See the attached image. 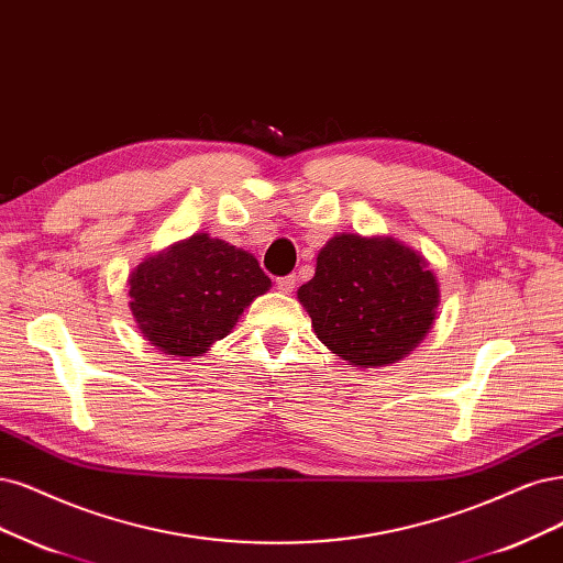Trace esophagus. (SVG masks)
<instances>
[{"instance_id": "esophagus-1", "label": "esophagus", "mask_w": 563, "mask_h": 563, "mask_svg": "<svg viewBox=\"0 0 563 563\" xmlns=\"http://www.w3.org/2000/svg\"><path fill=\"white\" fill-rule=\"evenodd\" d=\"M277 288L282 290V294H290V290L296 288V277H294V275L277 277Z\"/></svg>"}]
</instances>
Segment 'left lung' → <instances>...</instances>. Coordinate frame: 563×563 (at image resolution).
<instances>
[{"label": "left lung", "instance_id": "left-lung-1", "mask_svg": "<svg viewBox=\"0 0 563 563\" xmlns=\"http://www.w3.org/2000/svg\"><path fill=\"white\" fill-rule=\"evenodd\" d=\"M438 282L423 258L396 240L340 235L317 258L298 298L317 338L352 365L394 363L429 333Z\"/></svg>", "mask_w": 563, "mask_h": 563}]
</instances>
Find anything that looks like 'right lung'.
<instances>
[{
	"mask_svg": "<svg viewBox=\"0 0 563 563\" xmlns=\"http://www.w3.org/2000/svg\"><path fill=\"white\" fill-rule=\"evenodd\" d=\"M267 288L269 277L254 256L200 232L134 269L130 309L161 352L198 356Z\"/></svg>",
	"mask_w": 563,
	"mask_h": 563,
	"instance_id": "1",
	"label": "right lung"
}]
</instances>
